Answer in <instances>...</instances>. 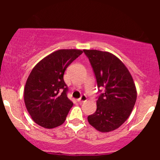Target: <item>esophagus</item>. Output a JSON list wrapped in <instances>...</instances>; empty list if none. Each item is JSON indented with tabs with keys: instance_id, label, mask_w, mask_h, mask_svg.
<instances>
[{
	"instance_id": "obj_1",
	"label": "esophagus",
	"mask_w": 160,
	"mask_h": 160,
	"mask_svg": "<svg viewBox=\"0 0 160 160\" xmlns=\"http://www.w3.org/2000/svg\"><path fill=\"white\" fill-rule=\"evenodd\" d=\"M87 100H88V98H87L86 95L83 94L81 97H80V98H79V99H77V101H78L79 103H80V104H81V103L85 102V101H86Z\"/></svg>"
}]
</instances>
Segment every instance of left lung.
<instances>
[{
	"mask_svg": "<svg viewBox=\"0 0 160 160\" xmlns=\"http://www.w3.org/2000/svg\"><path fill=\"white\" fill-rule=\"evenodd\" d=\"M92 66L98 88L104 91L97 101V110L88 117L101 132L118 128L130 116L137 98L133 78L125 64L108 52L83 49Z\"/></svg>",
	"mask_w": 160,
	"mask_h": 160,
	"instance_id": "8db88e82",
	"label": "left lung"
}]
</instances>
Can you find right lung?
<instances>
[{
	"instance_id": "right-lung-1",
	"label": "right lung",
	"mask_w": 160,
	"mask_h": 160,
	"mask_svg": "<svg viewBox=\"0 0 160 160\" xmlns=\"http://www.w3.org/2000/svg\"><path fill=\"white\" fill-rule=\"evenodd\" d=\"M83 51L59 49L38 62L30 72L24 90L25 107L40 126L53 128L64 123L73 103L67 98L65 70Z\"/></svg>"
}]
</instances>
